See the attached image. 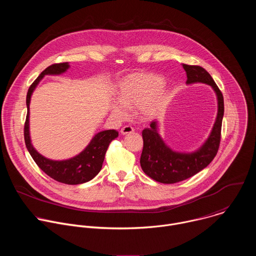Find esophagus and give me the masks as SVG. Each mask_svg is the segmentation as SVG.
Wrapping results in <instances>:
<instances>
[{"mask_svg":"<svg viewBox=\"0 0 256 256\" xmlns=\"http://www.w3.org/2000/svg\"><path fill=\"white\" fill-rule=\"evenodd\" d=\"M134 128L132 126H124V128H122V130H120V132H122V134H132V132H134Z\"/></svg>","mask_w":256,"mask_h":256,"instance_id":"obj_1","label":"esophagus"}]
</instances>
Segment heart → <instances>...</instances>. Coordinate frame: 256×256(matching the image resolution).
I'll return each mask as SVG.
<instances>
[{"label":"heart","mask_w":256,"mask_h":256,"mask_svg":"<svg viewBox=\"0 0 256 256\" xmlns=\"http://www.w3.org/2000/svg\"><path fill=\"white\" fill-rule=\"evenodd\" d=\"M161 76L153 72H134L118 84L120 102L112 105V114L120 118L126 116V108H136V114L144 120L159 116L169 100V91Z\"/></svg>","instance_id":"obj_1"}]
</instances>
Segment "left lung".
Segmentation results:
<instances>
[{"label":"left lung","instance_id":"8db88e82","mask_svg":"<svg viewBox=\"0 0 256 256\" xmlns=\"http://www.w3.org/2000/svg\"><path fill=\"white\" fill-rule=\"evenodd\" d=\"M182 66L186 72L188 85L204 83L212 88L218 100V114L206 140L196 151L190 153H180L169 148L158 132V122H153L150 128L142 130L144 147L140 160V167L152 179L166 184L186 180L206 168L216 155L221 140L224 116V98L222 92L204 68L184 64Z\"/></svg>","mask_w":256,"mask_h":256}]
</instances>
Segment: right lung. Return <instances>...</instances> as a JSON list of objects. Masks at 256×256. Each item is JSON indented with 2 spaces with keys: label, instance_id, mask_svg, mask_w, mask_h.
<instances>
[{
  "label": "right lung",
  "instance_id": "right-lung-1",
  "mask_svg": "<svg viewBox=\"0 0 256 256\" xmlns=\"http://www.w3.org/2000/svg\"><path fill=\"white\" fill-rule=\"evenodd\" d=\"M70 68L68 62L54 64L48 66L29 87L26 96L27 116L24 126V140L28 152L38 166L52 179L62 184L76 186L85 184L93 179L101 170L105 153L112 140L118 136L116 130H102L96 134L87 147L77 156L68 160H50L40 154L31 144L29 132V105L30 99L36 86L46 75H60Z\"/></svg>",
  "mask_w": 256,
  "mask_h": 256
}]
</instances>
